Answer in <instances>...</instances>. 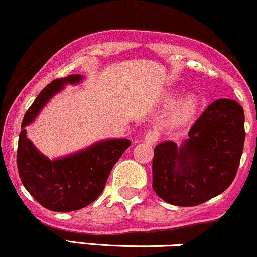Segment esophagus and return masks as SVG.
<instances>
[{
	"instance_id": "obj_1",
	"label": "esophagus",
	"mask_w": 257,
	"mask_h": 257,
	"mask_svg": "<svg viewBox=\"0 0 257 257\" xmlns=\"http://www.w3.org/2000/svg\"><path fill=\"white\" fill-rule=\"evenodd\" d=\"M158 139H159V133L157 131H150L147 132L145 135V141L147 144H151V145L152 144L157 143Z\"/></svg>"
}]
</instances>
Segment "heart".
Wrapping results in <instances>:
<instances>
[{
    "instance_id": "obj_1",
    "label": "heart",
    "mask_w": 257,
    "mask_h": 257,
    "mask_svg": "<svg viewBox=\"0 0 257 257\" xmlns=\"http://www.w3.org/2000/svg\"><path fill=\"white\" fill-rule=\"evenodd\" d=\"M197 106H198V100H197L196 95L191 94V95L185 96L184 99H181L172 106L169 111L170 120L175 123L184 122L192 116L194 111L197 110Z\"/></svg>"
}]
</instances>
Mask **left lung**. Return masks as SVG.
Returning a JSON list of instances; mask_svg holds the SVG:
<instances>
[{"mask_svg": "<svg viewBox=\"0 0 257 257\" xmlns=\"http://www.w3.org/2000/svg\"><path fill=\"white\" fill-rule=\"evenodd\" d=\"M188 137L180 149L173 141L155 147L152 187L173 205H199L231 186L245 140L243 107L231 99L211 102Z\"/></svg>", "mask_w": 257, "mask_h": 257, "instance_id": "1", "label": "left lung"}]
</instances>
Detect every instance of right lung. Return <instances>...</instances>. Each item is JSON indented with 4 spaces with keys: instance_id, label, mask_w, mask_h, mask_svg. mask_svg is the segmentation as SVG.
I'll return each instance as SVG.
<instances>
[{
    "instance_id": "obj_1",
    "label": "right lung",
    "mask_w": 257,
    "mask_h": 257,
    "mask_svg": "<svg viewBox=\"0 0 257 257\" xmlns=\"http://www.w3.org/2000/svg\"><path fill=\"white\" fill-rule=\"evenodd\" d=\"M79 75L52 81L38 94L22 123L17 151L20 180L29 193L53 211L78 210L93 203L104 191L112 168L131 146L128 139L101 141L69 157L49 161L26 138L25 126L34 120L46 102L66 83H78Z\"/></svg>"
}]
</instances>
